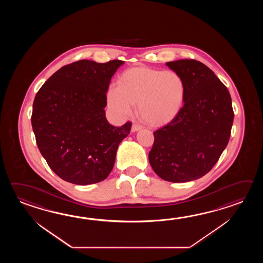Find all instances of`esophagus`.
I'll return each mask as SVG.
<instances>
[{
    "instance_id": "obj_1",
    "label": "esophagus",
    "mask_w": 263,
    "mask_h": 263,
    "mask_svg": "<svg viewBox=\"0 0 263 263\" xmlns=\"http://www.w3.org/2000/svg\"><path fill=\"white\" fill-rule=\"evenodd\" d=\"M141 128H142V126L139 125V124L134 123L133 124V126H132V132H133V133L137 132V130H139Z\"/></svg>"
}]
</instances>
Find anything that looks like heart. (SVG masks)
Segmentation results:
<instances>
[{
  "instance_id": "heart-1",
  "label": "heart",
  "mask_w": 263,
  "mask_h": 263,
  "mask_svg": "<svg viewBox=\"0 0 263 263\" xmlns=\"http://www.w3.org/2000/svg\"><path fill=\"white\" fill-rule=\"evenodd\" d=\"M186 84L179 73L148 67H132L112 84L107 103L118 117H127L138 104L141 118L153 126L168 123L183 106Z\"/></svg>"
}]
</instances>
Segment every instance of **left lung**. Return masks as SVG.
Masks as SVG:
<instances>
[{
    "instance_id": "8db88e82",
    "label": "left lung",
    "mask_w": 263,
    "mask_h": 263,
    "mask_svg": "<svg viewBox=\"0 0 263 263\" xmlns=\"http://www.w3.org/2000/svg\"><path fill=\"white\" fill-rule=\"evenodd\" d=\"M186 84L184 105L167 125L155 130L148 161L166 181L187 182L212 170L229 143L234 112L226 85L194 59L167 62Z\"/></svg>"
}]
</instances>
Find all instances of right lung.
I'll use <instances>...</instances> for the list:
<instances>
[{"label": "right lung", "instance_id": "add662e5", "mask_svg": "<svg viewBox=\"0 0 263 263\" xmlns=\"http://www.w3.org/2000/svg\"><path fill=\"white\" fill-rule=\"evenodd\" d=\"M124 61L74 62L58 69L36 93L32 127L40 153L54 173L73 184H93L111 173L132 123L115 127L104 108L112 75Z\"/></svg>", "mask_w": 263, "mask_h": 263}]
</instances>
